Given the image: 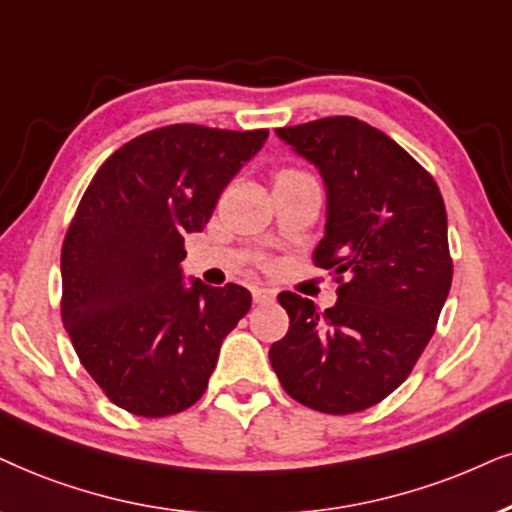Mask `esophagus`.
Masks as SVG:
<instances>
[{
  "label": "esophagus",
  "mask_w": 512,
  "mask_h": 512,
  "mask_svg": "<svg viewBox=\"0 0 512 512\" xmlns=\"http://www.w3.org/2000/svg\"><path fill=\"white\" fill-rule=\"evenodd\" d=\"M274 297H276V290H271V288H252V300H255V304L274 302Z\"/></svg>",
  "instance_id": "34e87169"
}]
</instances>
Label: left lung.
<instances>
[{
  "label": "left lung",
  "instance_id": "1",
  "mask_svg": "<svg viewBox=\"0 0 512 512\" xmlns=\"http://www.w3.org/2000/svg\"><path fill=\"white\" fill-rule=\"evenodd\" d=\"M276 134L321 174L326 231L314 262L340 286L326 312L307 297L278 295L290 328L269 361L283 390L309 409L364 411L409 378L449 295L442 193L397 141L357 118Z\"/></svg>",
  "mask_w": 512,
  "mask_h": 512
}]
</instances>
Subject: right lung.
<instances>
[{
    "mask_svg": "<svg viewBox=\"0 0 512 512\" xmlns=\"http://www.w3.org/2000/svg\"><path fill=\"white\" fill-rule=\"evenodd\" d=\"M269 129L170 125L132 139L99 167L61 250L63 326L106 397L163 418L203 397L222 340L248 314L236 283L184 281V236L203 231L219 196Z\"/></svg>",
    "mask_w": 512,
    "mask_h": 512,
    "instance_id": "1",
    "label": "right lung"
}]
</instances>
